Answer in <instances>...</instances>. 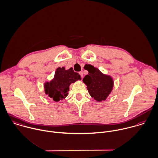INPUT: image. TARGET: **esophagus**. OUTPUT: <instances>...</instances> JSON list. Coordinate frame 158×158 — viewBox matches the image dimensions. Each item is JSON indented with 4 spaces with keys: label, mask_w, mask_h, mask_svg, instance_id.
<instances>
[{
    "label": "esophagus",
    "mask_w": 158,
    "mask_h": 158,
    "mask_svg": "<svg viewBox=\"0 0 158 158\" xmlns=\"http://www.w3.org/2000/svg\"><path fill=\"white\" fill-rule=\"evenodd\" d=\"M79 74L80 75L81 77V78H83V72H79Z\"/></svg>",
    "instance_id": "esophagus-1"
}]
</instances>
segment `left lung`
<instances>
[{"label":"left lung","instance_id":"1","mask_svg":"<svg viewBox=\"0 0 158 158\" xmlns=\"http://www.w3.org/2000/svg\"><path fill=\"white\" fill-rule=\"evenodd\" d=\"M87 70L89 73L83 81L86 85L89 94L97 101H105L113 86L112 78L102 74L98 69L92 65H89Z\"/></svg>","mask_w":158,"mask_h":158}]
</instances>
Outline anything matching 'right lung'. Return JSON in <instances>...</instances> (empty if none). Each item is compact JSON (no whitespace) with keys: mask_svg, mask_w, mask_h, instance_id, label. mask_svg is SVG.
<instances>
[{"mask_svg":"<svg viewBox=\"0 0 158 158\" xmlns=\"http://www.w3.org/2000/svg\"><path fill=\"white\" fill-rule=\"evenodd\" d=\"M81 79L80 75L72 68L65 70L64 67H58L53 80L45 84V93L54 101L58 102L67 96L70 85Z\"/></svg>","mask_w":158,"mask_h":158,"instance_id":"obj_1","label":"right lung"}]
</instances>
